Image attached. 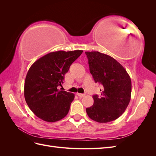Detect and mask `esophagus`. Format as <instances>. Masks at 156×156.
<instances>
[{
	"label": "esophagus",
	"mask_w": 156,
	"mask_h": 156,
	"mask_svg": "<svg viewBox=\"0 0 156 156\" xmlns=\"http://www.w3.org/2000/svg\"><path fill=\"white\" fill-rule=\"evenodd\" d=\"M77 95L78 96H79L80 98H83L84 96H85V94H80V93H77Z\"/></svg>",
	"instance_id": "obj_1"
}]
</instances>
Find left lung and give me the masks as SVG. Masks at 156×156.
<instances>
[{
    "mask_svg": "<svg viewBox=\"0 0 156 156\" xmlns=\"http://www.w3.org/2000/svg\"><path fill=\"white\" fill-rule=\"evenodd\" d=\"M94 81L103 86L101 96L94 95V104L86 108L90 119L106 123L117 119L128 106L131 81L124 68L111 56L98 51L85 52Z\"/></svg>",
    "mask_w": 156,
    "mask_h": 156,
    "instance_id": "left-lung-1",
    "label": "left lung"
}]
</instances>
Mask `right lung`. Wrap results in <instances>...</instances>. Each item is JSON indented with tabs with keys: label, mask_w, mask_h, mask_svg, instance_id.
<instances>
[{
	"label": "right lung",
	"mask_w": 156,
	"mask_h": 156,
	"mask_svg": "<svg viewBox=\"0 0 156 156\" xmlns=\"http://www.w3.org/2000/svg\"><path fill=\"white\" fill-rule=\"evenodd\" d=\"M82 50L52 52L33 64L27 74L24 95L30 109L41 120L54 122L68 115L74 94L59 90L64 75Z\"/></svg>",
	"instance_id": "add662e5"
}]
</instances>
